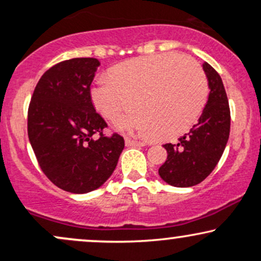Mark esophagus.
I'll return each mask as SVG.
<instances>
[{"mask_svg":"<svg viewBox=\"0 0 261 261\" xmlns=\"http://www.w3.org/2000/svg\"><path fill=\"white\" fill-rule=\"evenodd\" d=\"M125 143H126V146H131V147H135V146L142 147V146L147 145V143H145V142H141V141H135V140H131V139L125 140Z\"/></svg>","mask_w":261,"mask_h":261,"instance_id":"obj_1","label":"esophagus"}]
</instances>
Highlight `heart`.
Segmentation results:
<instances>
[{"mask_svg": "<svg viewBox=\"0 0 261 261\" xmlns=\"http://www.w3.org/2000/svg\"><path fill=\"white\" fill-rule=\"evenodd\" d=\"M208 82L202 67L180 54L167 53L114 66L109 79L99 77L91 89L95 109L119 121L126 133L167 139L190 127L207 101Z\"/></svg>", "mask_w": 261, "mask_h": 261, "instance_id": "obj_1", "label": "heart"}]
</instances>
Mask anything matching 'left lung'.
<instances>
[{
	"label": "left lung",
	"instance_id": "left-lung-1",
	"mask_svg": "<svg viewBox=\"0 0 261 261\" xmlns=\"http://www.w3.org/2000/svg\"><path fill=\"white\" fill-rule=\"evenodd\" d=\"M202 67L210 94L199 122L176 143L163 145L168 155L158 173L173 187H194L207 178L222 157L229 137L230 112L222 80L207 62Z\"/></svg>",
	"mask_w": 261,
	"mask_h": 261
}]
</instances>
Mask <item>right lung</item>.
Returning a JSON list of instances; mask_svg holds the SVG:
<instances>
[{"label":"right lung","mask_w":261,"mask_h":261,"mask_svg":"<svg viewBox=\"0 0 261 261\" xmlns=\"http://www.w3.org/2000/svg\"><path fill=\"white\" fill-rule=\"evenodd\" d=\"M100 62L76 58L54 65L39 80L28 108V137L53 184L73 194L95 190L113 174L124 137L95 112L91 85Z\"/></svg>","instance_id":"right-lung-1"}]
</instances>
